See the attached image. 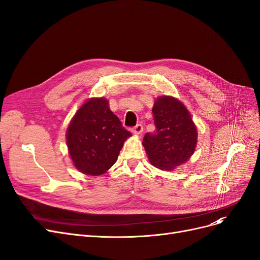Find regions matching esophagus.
Here are the masks:
<instances>
[{
	"mask_svg": "<svg viewBox=\"0 0 260 260\" xmlns=\"http://www.w3.org/2000/svg\"><path fill=\"white\" fill-rule=\"evenodd\" d=\"M142 132H143V126L141 124H137L135 127L132 128V133L135 134V135H141Z\"/></svg>",
	"mask_w": 260,
	"mask_h": 260,
	"instance_id": "34e87169",
	"label": "esophagus"
}]
</instances>
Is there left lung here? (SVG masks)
<instances>
[{"label":"left lung","mask_w":260,"mask_h":260,"mask_svg":"<svg viewBox=\"0 0 260 260\" xmlns=\"http://www.w3.org/2000/svg\"><path fill=\"white\" fill-rule=\"evenodd\" d=\"M152 112L156 129L146 134L142 145L153 166L171 171L193 155L197 129L185 106L171 96L158 98Z\"/></svg>","instance_id":"obj_1"}]
</instances>
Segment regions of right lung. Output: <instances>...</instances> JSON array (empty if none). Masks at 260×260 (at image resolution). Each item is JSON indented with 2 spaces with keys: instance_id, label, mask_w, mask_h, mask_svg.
<instances>
[{
  "instance_id": "obj_1",
  "label": "right lung",
  "mask_w": 260,
  "mask_h": 260,
  "mask_svg": "<svg viewBox=\"0 0 260 260\" xmlns=\"http://www.w3.org/2000/svg\"><path fill=\"white\" fill-rule=\"evenodd\" d=\"M131 135L110 110L107 100L91 99L71 121L66 142L75 167L84 175L100 176L117 161Z\"/></svg>"
}]
</instances>
